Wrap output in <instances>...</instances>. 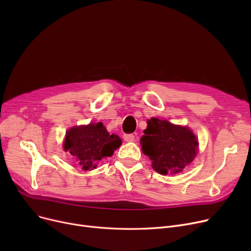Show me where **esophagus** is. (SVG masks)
I'll list each match as a JSON object with an SVG mask.
<instances>
[{"mask_svg":"<svg viewBox=\"0 0 251 251\" xmlns=\"http://www.w3.org/2000/svg\"><path fill=\"white\" fill-rule=\"evenodd\" d=\"M123 138H124V140L127 141V142H132V141L135 140V137H134L133 134H124V135H123Z\"/></svg>","mask_w":251,"mask_h":251,"instance_id":"obj_1","label":"esophagus"}]
</instances>
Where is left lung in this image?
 Masks as SVG:
<instances>
[{
	"instance_id": "obj_1",
	"label": "left lung",
	"mask_w": 251,
	"mask_h": 251,
	"mask_svg": "<svg viewBox=\"0 0 251 251\" xmlns=\"http://www.w3.org/2000/svg\"><path fill=\"white\" fill-rule=\"evenodd\" d=\"M147 123L140 146L143 153L152 161L153 170L163 175L182 172L197 154L196 136L187 127L157 118H151Z\"/></svg>"
}]
</instances>
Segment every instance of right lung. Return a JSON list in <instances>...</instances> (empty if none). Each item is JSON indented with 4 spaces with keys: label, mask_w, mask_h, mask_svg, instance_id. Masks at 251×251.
I'll use <instances>...</instances> for the list:
<instances>
[{
    "label": "right lung",
    "mask_w": 251,
    "mask_h": 251,
    "mask_svg": "<svg viewBox=\"0 0 251 251\" xmlns=\"http://www.w3.org/2000/svg\"><path fill=\"white\" fill-rule=\"evenodd\" d=\"M121 143L120 137L109 134L102 123L99 122L69 129L66 133L64 149L83 170H90L104 157L113 155Z\"/></svg>",
    "instance_id": "add662e5"
}]
</instances>
